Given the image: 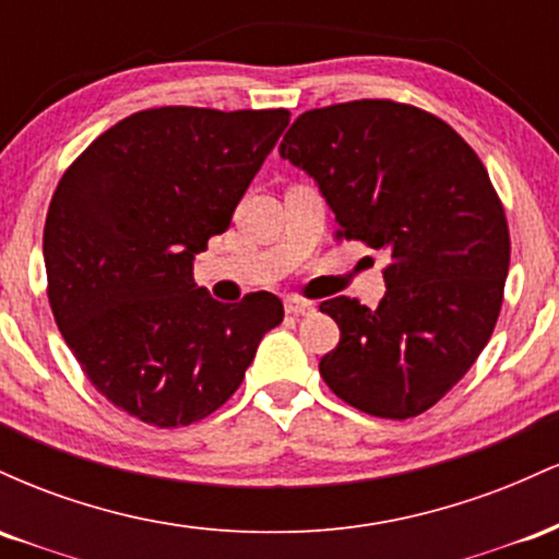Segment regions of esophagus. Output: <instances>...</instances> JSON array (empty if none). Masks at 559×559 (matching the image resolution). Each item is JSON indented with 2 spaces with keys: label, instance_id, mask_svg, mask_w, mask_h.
<instances>
[{
  "label": "esophagus",
  "instance_id": "obj_1",
  "mask_svg": "<svg viewBox=\"0 0 559 559\" xmlns=\"http://www.w3.org/2000/svg\"><path fill=\"white\" fill-rule=\"evenodd\" d=\"M284 307L288 316H310V312H316V305H312V301L299 297H286Z\"/></svg>",
  "mask_w": 559,
  "mask_h": 559
}]
</instances>
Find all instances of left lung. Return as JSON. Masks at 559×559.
<instances>
[{"label":"left lung","instance_id":"1","mask_svg":"<svg viewBox=\"0 0 559 559\" xmlns=\"http://www.w3.org/2000/svg\"><path fill=\"white\" fill-rule=\"evenodd\" d=\"M278 152L316 178L338 236L389 254L376 310L320 305L342 331L320 376L376 418L426 413L478 360L502 310L510 230L484 163L444 120L391 99L301 112Z\"/></svg>","mask_w":559,"mask_h":559}]
</instances>
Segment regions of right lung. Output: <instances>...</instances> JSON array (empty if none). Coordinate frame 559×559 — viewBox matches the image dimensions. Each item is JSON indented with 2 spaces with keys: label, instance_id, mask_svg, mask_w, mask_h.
<instances>
[{
  "label": "right lung",
  "instance_id": "1",
  "mask_svg": "<svg viewBox=\"0 0 559 559\" xmlns=\"http://www.w3.org/2000/svg\"><path fill=\"white\" fill-rule=\"evenodd\" d=\"M286 126L288 110H141L57 183L44 226L49 305L94 389L131 418H207L284 320L275 294L210 297L194 258L230 226Z\"/></svg>",
  "mask_w": 559,
  "mask_h": 559
}]
</instances>
